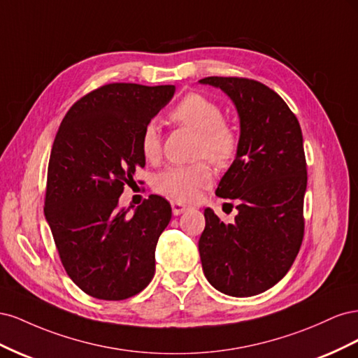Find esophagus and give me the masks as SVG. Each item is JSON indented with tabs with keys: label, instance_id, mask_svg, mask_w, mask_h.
I'll return each mask as SVG.
<instances>
[{
	"label": "esophagus",
	"instance_id": "34e87169",
	"mask_svg": "<svg viewBox=\"0 0 358 358\" xmlns=\"http://www.w3.org/2000/svg\"><path fill=\"white\" fill-rule=\"evenodd\" d=\"M171 209H173V215H182L185 210H188V208L185 204H180L178 201H171Z\"/></svg>",
	"mask_w": 358,
	"mask_h": 358
}]
</instances>
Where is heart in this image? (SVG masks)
Instances as JSON below:
<instances>
[{
    "label": "heart",
    "instance_id": "heart-1",
    "mask_svg": "<svg viewBox=\"0 0 358 358\" xmlns=\"http://www.w3.org/2000/svg\"><path fill=\"white\" fill-rule=\"evenodd\" d=\"M171 121L199 133L196 155L206 157L215 166H227L236 155L237 138L233 125L224 119L221 106L203 94L191 92L173 107ZM140 152L148 162H157L162 146L154 122L145 125L140 134ZM213 173L206 161L187 166H169L154 176V189L173 201H196L204 188L212 183Z\"/></svg>",
    "mask_w": 358,
    "mask_h": 358
}]
</instances>
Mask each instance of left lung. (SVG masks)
Wrapping results in <instances>:
<instances>
[{"label":"left lung","mask_w":358,"mask_h":358,"mask_svg":"<svg viewBox=\"0 0 358 358\" xmlns=\"http://www.w3.org/2000/svg\"><path fill=\"white\" fill-rule=\"evenodd\" d=\"M199 82L222 90L241 119L236 158L215 191L239 201V213L225 225L204 209L203 272L227 296H255L287 275L303 241L308 171L301 128L287 103L263 83L218 76Z\"/></svg>","instance_id":"1"}]
</instances>
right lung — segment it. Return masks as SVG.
Wrapping results in <instances>:
<instances>
[{"label": "right lung", "mask_w": 358, "mask_h": 358, "mask_svg": "<svg viewBox=\"0 0 358 358\" xmlns=\"http://www.w3.org/2000/svg\"><path fill=\"white\" fill-rule=\"evenodd\" d=\"M175 94L173 85L109 83L64 116L48 167L45 216L73 282L100 300H125L155 275V248L171 220L170 203L149 196L117 208L145 167L140 134Z\"/></svg>", "instance_id": "add662e5"}]
</instances>
